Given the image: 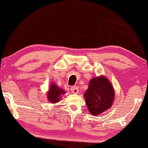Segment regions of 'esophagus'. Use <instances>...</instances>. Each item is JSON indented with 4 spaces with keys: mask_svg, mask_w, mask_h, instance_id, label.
<instances>
[{
    "mask_svg": "<svg viewBox=\"0 0 148 148\" xmlns=\"http://www.w3.org/2000/svg\"><path fill=\"white\" fill-rule=\"evenodd\" d=\"M71 92L73 93V94H77V92L79 91V88H78V87H77V86H72L71 88Z\"/></svg>",
    "mask_w": 148,
    "mask_h": 148,
    "instance_id": "34e87169",
    "label": "esophagus"
}]
</instances>
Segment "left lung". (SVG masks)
Returning a JSON list of instances; mask_svg holds the SVG:
<instances>
[{
  "mask_svg": "<svg viewBox=\"0 0 148 148\" xmlns=\"http://www.w3.org/2000/svg\"><path fill=\"white\" fill-rule=\"evenodd\" d=\"M84 97L89 112L97 116L110 108L114 100V91L110 82L102 76L90 80Z\"/></svg>",
  "mask_w": 148,
  "mask_h": 148,
  "instance_id": "left-lung-1",
  "label": "left lung"
}]
</instances>
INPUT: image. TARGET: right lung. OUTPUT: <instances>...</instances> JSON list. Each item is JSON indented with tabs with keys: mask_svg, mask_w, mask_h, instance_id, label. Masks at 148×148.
Returning a JSON list of instances; mask_svg holds the SVG:
<instances>
[{
	"mask_svg": "<svg viewBox=\"0 0 148 148\" xmlns=\"http://www.w3.org/2000/svg\"><path fill=\"white\" fill-rule=\"evenodd\" d=\"M64 93L65 92L62 89L59 88L55 84H51L48 93V100L52 103L58 102L60 100V95L64 94Z\"/></svg>",
	"mask_w": 148,
	"mask_h": 148,
	"instance_id": "obj_1",
	"label": "right lung"
}]
</instances>
